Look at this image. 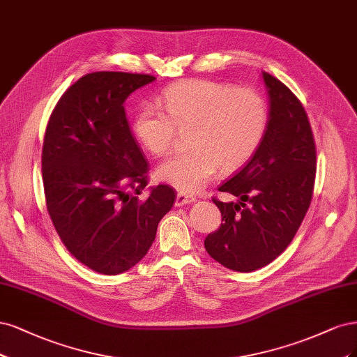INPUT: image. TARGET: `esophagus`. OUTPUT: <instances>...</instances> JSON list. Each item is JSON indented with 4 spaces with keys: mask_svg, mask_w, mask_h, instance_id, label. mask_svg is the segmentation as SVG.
I'll return each instance as SVG.
<instances>
[{
    "mask_svg": "<svg viewBox=\"0 0 357 357\" xmlns=\"http://www.w3.org/2000/svg\"><path fill=\"white\" fill-rule=\"evenodd\" d=\"M194 202H197V199L194 197L191 194H185V192H178L176 199H175V206H183V204H191Z\"/></svg>",
    "mask_w": 357,
    "mask_h": 357,
    "instance_id": "34e87169",
    "label": "esophagus"
}]
</instances>
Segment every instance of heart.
I'll list each match as a JSON object with an SVG mask.
<instances>
[{
	"instance_id": "1",
	"label": "heart",
	"mask_w": 357,
	"mask_h": 357,
	"mask_svg": "<svg viewBox=\"0 0 357 357\" xmlns=\"http://www.w3.org/2000/svg\"><path fill=\"white\" fill-rule=\"evenodd\" d=\"M160 105L144 103L133 117V133L155 157L166 154L178 130H188V151L167 157L157 176L179 191L195 192L220 167L233 172L259 149L268 126L262 96L249 87L211 79H185L169 86Z\"/></svg>"
}]
</instances>
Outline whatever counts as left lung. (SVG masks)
I'll use <instances>...</instances> for the list:
<instances>
[{
	"instance_id": "1",
	"label": "left lung",
	"mask_w": 357,
	"mask_h": 357,
	"mask_svg": "<svg viewBox=\"0 0 357 357\" xmlns=\"http://www.w3.org/2000/svg\"><path fill=\"white\" fill-rule=\"evenodd\" d=\"M270 98L266 137L255 155L218 188L240 200L212 199L222 224L204 240L221 266L249 273L289 246L312 203L316 145L307 112L280 79L262 73Z\"/></svg>"
}]
</instances>
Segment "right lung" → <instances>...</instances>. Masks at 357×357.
I'll return each mask as SVG.
<instances>
[{"mask_svg": "<svg viewBox=\"0 0 357 357\" xmlns=\"http://www.w3.org/2000/svg\"><path fill=\"white\" fill-rule=\"evenodd\" d=\"M154 75L99 71L68 89L43 144L45 204L62 243L86 267L120 274L139 262L175 188L148 183V162L126 117L124 100Z\"/></svg>", "mask_w": 357, "mask_h": 357, "instance_id": "add662e5", "label": "right lung"}]
</instances>
